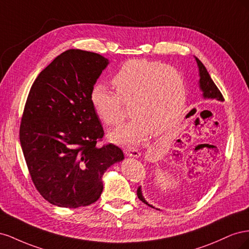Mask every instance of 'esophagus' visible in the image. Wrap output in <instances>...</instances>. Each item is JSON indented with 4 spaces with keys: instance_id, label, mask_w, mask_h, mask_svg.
<instances>
[{
    "instance_id": "obj_1",
    "label": "esophagus",
    "mask_w": 249,
    "mask_h": 249,
    "mask_svg": "<svg viewBox=\"0 0 249 249\" xmlns=\"http://www.w3.org/2000/svg\"><path fill=\"white\" fill-rule=\"evenodd\" d=\"M124 154L127 157H133V158H139L141 156L140 152H138L137 149H126Z\"/></svg>"
}]
</instances>
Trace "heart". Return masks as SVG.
Listing matches in <instances>:
<instances>
[{
    "label": "heart",
    "mask_w": 249,
    "mask_h": 249,
    "mask_svg": "<svg viewBox=\"0 0 249 249\" xmlns=\"http://www.w3.org/2000/svg\"><path fill=\"white\" fill-rule=\"evenodd\" d=\"M116 92L102 83L90 91V103L102 122L116 125L124 118L123 103L131 104L129 123L110 134V139L137 146L152 132L163 134L176 123L187 96L186 82L177 69L146 59L125 62L112 78Z\"/></svg>",
    "instance_id": "obj_1"
}]
</instances>
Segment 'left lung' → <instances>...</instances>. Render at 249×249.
Instances as JSON below:
<instances>
[{
    "mask_svg": "<svg viewBox=\"0 0 249 249\" xmlns=\"http://www.w3.org/2000/svg\"><path fill=\"white\" fill-rule=\"evenodd\" d=\"M195 60H196V63H197V66H198V71H199V88L202 91V96L203 99H211V100H217V101H224L223 96L220 92V90L217 88V86L215 85V83L213 82V80L211 79L210 74L207 71V69L205 67V65H203L200 60L198 58L195 57ZM137 196L138 198L142 201L144 202L145 205L152 207V208H155L153 207L152 205H149V203L145 200V198L143 197L142 195V191H141V187H139L137 189Z\"/></svg>",
    "mask_w": 249,
    "mask_h": 249,
    "instance_id": "1",
    "label": "left lung"
}]
</instances>
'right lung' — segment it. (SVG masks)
Wrapping results in <instances>:
<instances>
[{"mask_svg": "<svg viewBox=\"0 0 249 249\" xmlns=\"http://www.w3.org/2000/svg\"><path fill=\"white\" fill-rule=\"evenodd\" d=\"M108 64L109 60L96 53L65 51L30 89L20 145L36 189L52 205H91L103 192L105 171L124 160L118 146L96 144L104 130L90 91Z\"/></svg>", "mask_w": 249, "mask_h": 249, "instance_id": "1", "label": "right lung"}]
</instances>
